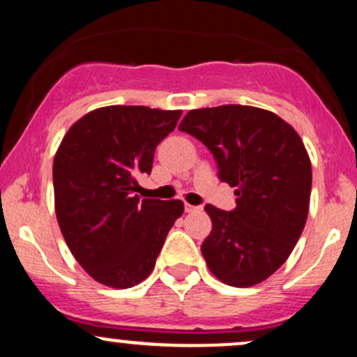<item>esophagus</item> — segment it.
Listing matches in <instances>:
<instances>
[{"label": "esophagus", "mask_w": 357, "mask_h": 357, "mask_svg": "<svg viewBox=\"0 0 357 357\" xmlns=\"http://www.w3.org/2000/svg\"><path fill=\"white\" fill-rule=\"evenodd\" d=\"M184 211H186V213H196V211H202V206H192V204L186 203V204H184Z\"/></svg>", "instance_id": "34e87169"}]
</instances>
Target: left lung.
<instances>
[{"mask_svg":"<svg viewBox=\"0 0 357 357\" xmlns=\"http://www.w3.org/2000/svg\"><path fill=\"white\" fill-rule=\"evenodd\" d=\"M179 130L202 141L218 178L236 188L231 211L204 206L213 223L202 245L208 268L227 285L260 284L305 227L312 167L304 142L277 114L235 104L190 110Z\"/></svg>","mask_w":357,"mask_h":357,"instance_id":"1","label":"left lung"}]
</instances>
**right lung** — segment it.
Masks as SVG:
<instances>
[{"mask_svg":"<svg viewBox=\"0 0 357 357\" xmlns=\"http://www.w3.org/2000/svg\"><path fill=\"white\" fill-rule=\"evenodd\" d=\"M181 110L110 105L85 114L53 161L55 211L72 255L93 280L129 289L153 272L181 199H141L136 176L151 174L154 151Z\"/></svg>","mask_w":357,"mask_h":357,"instance_id":"1","label":"right lung"}]
</instances>
